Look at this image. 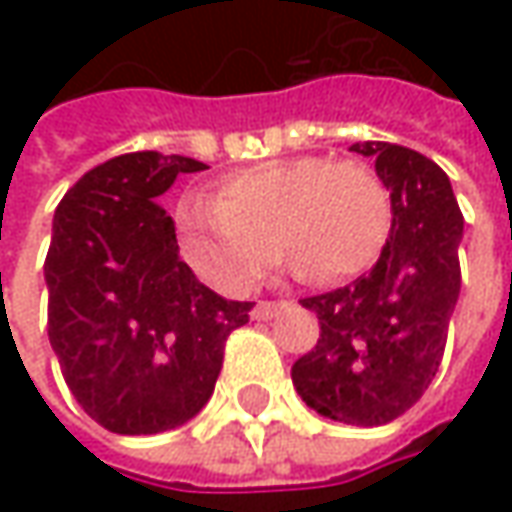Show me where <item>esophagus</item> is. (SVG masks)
I'll return each mask as SVG.
<instances>
[{"label":"esophagus","instance_id":"1","mask_svg":"<svg viewBox=\"0 0 512 512\" xmlns=\"http://www.w3.org/2000/svg\"><path fill=\"white\" fill-rule=\"evenodd\" d=\"M287 302H256L253 310H250V319H256V322H267V319H273Z\"/></svg>","mask_w":512,"mask_h":512}]
</instances>
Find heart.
I'll list each match as a JSON object with an SVG mask.
<instances>
[{
    "mask_svg": "<svg viewBox=\"0 0 512 512\" xmlns=\"http://www.w3.org/2000/svg\"><path fill=\"white\" fill-rule=\"evenodd\" d=\"M390 193L364 162L273 159L222 176L207 202L179 207V247L190 270L227 296L259 285L280 247L319 285L373 265L390 233Z\"/></svg>",
    "mask_w": 512,
    "mask_h": 512,
    "instance_id": "heart-1",
    "label": "heart"
}]
</instances>
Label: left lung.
Masks as SVG:
<instances>
[{"mask_svg": "<svg viewBox=\"0 0 512 512\" xmlns=\"http://www.w3.org/2000/svg\"><path fill=\"white\" fill-rule=\"evenodd\" d=\"M350 150L376 159L393 225L367 276L302 299L322 333L290 376L316 413L379 427L419 402L442 364L462 290L464 219L433 159L390 142H356Z\"/></svg>", "mask_w": 512, "mask_h": 512, "instance_id": "8db88e82", "label": "left lung"}]
</instances>
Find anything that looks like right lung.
Returning <instances> with one entry per match:
<instances>
[{"label": "right lung", "instance_id": "obj_1", "mask_svg": "<svg viewBox=\"0 0 512 512\" xmlns=\"http://www.w3.org/2000/svg\"><path fill=\"white\" fill-rule=\"evenodd\" d=\"M205 162L139 150L88 170L53 216L48 336L73 399L122 436L193 419L253 302H227L179 259L156 199Z\"/></svg>", "mask_w": 512, "mask_h": 512}]
</instances>
